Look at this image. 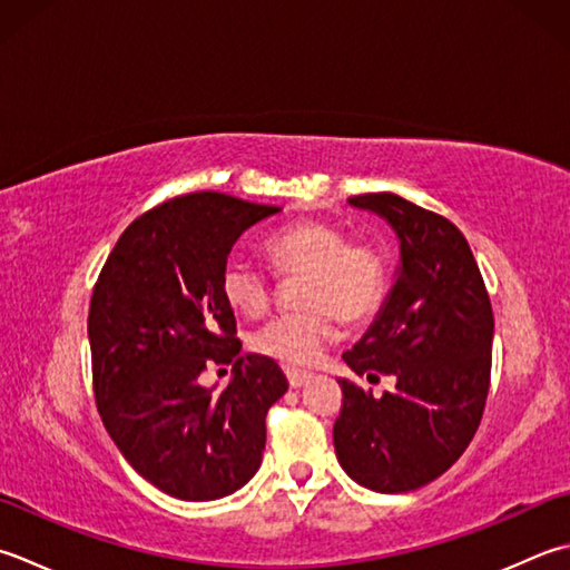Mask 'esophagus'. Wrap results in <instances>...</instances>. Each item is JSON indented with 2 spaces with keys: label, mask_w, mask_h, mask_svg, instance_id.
Listing matches in <instances>:
<instances>
[{
  "label": "esophagus",
  "mask_w": 570,
  "mask_h": 570,
  "mask_svg": "<svg viewBox=\"0 0 570 570\" xmlns=\"http://www.w3.org/2000/svg\"><path fill=\"white\" fill-rule=\"evenodd\" d=\"M286 377H288V385H292L294 390L304 387L311 381L308 373H296V371H286Z\"/></svg>",
  "instance_id": "1"
}]
</instances>
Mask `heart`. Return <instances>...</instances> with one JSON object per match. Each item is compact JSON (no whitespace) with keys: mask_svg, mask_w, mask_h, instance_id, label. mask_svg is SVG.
<instances>
[{"mask_svg":"<svg viewBox=\"0 0 570 570\" xmlns=\"http://www.w3.org/2000/svg\"><path fill=\"white\" fill-rule=\"evenodd\" d=\"M266 256L284 276L304 274L298 304L304 311L276 316L254 333L252 348L292 371L318 363L341 336L343 321H363L383 298L385 266L381 254L328 222L304 219L266 242ZM219 292L242 316H259L272 301V278L259 264L232 254L222 266Z\"/></svg>","mask_w":570,"mask_h":570,"instance_id":"obj_1","label":"heart"}]
</instances>
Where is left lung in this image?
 <instances>
[{
  "label": "left lung",
  "instance_id": "left-lung-1",
  "mask_svg": "<svg viewBox=\"0 0 570 570\" xmlns=\"http://www.w3.org/2000/svg\"><path fill=\"white\" fill-rule=\"evenodd\" d=\"M395 232L400 262L371 326L343 353L353 373L390 375L383 397L341 377L333 448L353 482L381 494L412 492L470 448L492 373L494 316L464 234L393 193L351 197Z\"/></svg>",
  "mask_w": 570,
  "mask_h": 570
}]
</instances>
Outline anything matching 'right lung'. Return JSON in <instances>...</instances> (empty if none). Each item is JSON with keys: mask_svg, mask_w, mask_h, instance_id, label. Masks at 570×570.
I'll return each instance as SVG.
<instances>
[{"mask_svg": "<svg viewBox=\"0 0 570 570\" xmlns=\"http://www.w3.org/2000/svg\"><path fill=\"white\" fill-rule=\"evenodd\" d=\"M282 207L193 193L120 234L94 288L88 343L98 412L142 479L185 501L229 497L256 474L266 412L288 383L272 358L242 353L219 274L244 232ZM232 364L222 394L198 383Z\"/></svg>", "mask_w": 570, "mask_h": 570, "instance_id": "add662e5", "label": "right lung"}]
</instances>
